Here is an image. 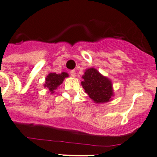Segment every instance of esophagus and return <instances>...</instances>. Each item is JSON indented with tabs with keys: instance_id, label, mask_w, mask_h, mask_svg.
Listing matches in <instances>:
<instances>
[{
	"instance_id": "esophagus-1",
	"label": "esophagus",
	"mask_w": 157,
	"mask_h": 157,
	"mask_svg": "<svg viewBox=\"0 0 157 157\" xmlns=\"http://www.w3.org/2000/svg\"><path fill=\"white\" fill-rule=\"evenodd\" d=\"M70 75L71 76V77H75V76H76L75 71V70L70 71Z\"/></svg>"
}]
</instances>
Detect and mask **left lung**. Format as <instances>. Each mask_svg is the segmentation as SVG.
Returning a JSON list of instances; mask_svg holds the SVG:
<instances>
[{
	"label": "left lung",
	"mask_w": 157,
	"mask_h": 157,
	"mask_svg": "<svg viewBox=\"0 0 157 157\" xmlns=\"http://www.w3.org/2000/svg\"><path fill=\"white\" fill-rule=\"evenodd\" d=\"M82 86L85 92L96 103H105L109 101L113 94L112 82L108 78L101 75L95 68L86 71L82 76Z\"/></svg>",
	"instance_id": "left-lung-1"
}]
</instances>
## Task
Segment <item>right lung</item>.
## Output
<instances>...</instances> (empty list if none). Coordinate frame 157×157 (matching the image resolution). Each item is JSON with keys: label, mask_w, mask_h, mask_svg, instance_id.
<instances>
[{"label": "right lung", "mask_w": 157, "mask_h": 157, "mask_svg": "<svg viewBox=\"0 0 157 157\" xmlns=\"http://www.w3.org/2000/svg\"><path fill=\"white\" fill-rule=\"evenodd\" d=\"M67 76L68 75L67 74L66 72H62L61 74L59 75L56 74V73H50L46 77L45 87H47L50 90V92L53 93V91L59 87V86L63 82V79Z\"/></svg>", "instance_id": "add662e5"}]
</instances>
